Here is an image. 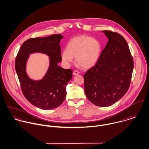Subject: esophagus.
Instances as JSON below:
<instances>
[{
  "instance_id": "34e87169",
  "label": "esophagus",
  "mask_w": 149,
  "mask_h": 149,
  "mask_svg": "<svg viewBox=\"0 0 149 149\" xmlns=\"http://www.w3.org/2000/svg\"><path fill=\"white\" fill-rule=\"evenodd\" d=\"M80 73H79V72L78 71V70H75L74 72H73V75L74 76H76V75H77V74H79Z\"/></svg>"
}]
</instances>
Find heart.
<instances>
[{"label":"heart","instance_id":"obj_1","mask_svg":"<svg viewBox=\"0 0 149 149\" xmlns=\"http://www.w3.org/2000/svg\"><path fill=\"white\" fill-rule=\"evenodd\" d=\"M102 52V45L97 39L86 36L73 38L68 43L66 50L61 53V59L69 64L76 58V63L83 68H90L98 61Z\"/></svg>","mask_w":149,"mask_h":149}]
</instances>
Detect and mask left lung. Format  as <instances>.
Wrapping results in <instances>:
<instances>
[{"label": "left lung", "instance_id": "1", "mask_svg": "<svg viewBox=\"0 0 149 149\" xmlns=\"http://www.w3.org/2000/svg\"><path fill=\"white\" fill-rule=\"evenodd\" d=\"M108 39L100 58L84 74L85 93L99 107H108L121 99L130 87L134 61L123 36L109 30L102 31Z\"/></svg>", "mask_w": 149, "mask_h": 149}]
</instances>
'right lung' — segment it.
Listing matches in <instances>:
<instances>
[{
    "instance_id": "1",
    "label": "right lung",
    "mask_w": 149,
    "mask_h": 149,
    "mask_svg": "<svg viewBox=\"0 0 149 149\" xmlns=\"http://www.w3.org/2000/svg\"><path fill=\"white\" fill-rule=\"evenodd\" d=\"M64 37L53 34L32 38L23 43L16 57L15 67L26 99L33 105L45 110L60 106L66 97V86L72 78L73 71L58 65L62 60L60 42ZM42 52L49 57V69L43 79L36 81L28 77L25 65L29 55Z\"/></svg>"
}]
</instances>
